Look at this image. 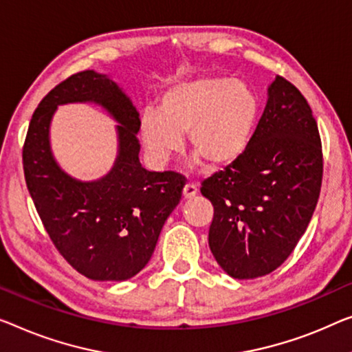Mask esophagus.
I'll use <instances>...</instances> for the list:
<instances>
[{"label":"esophagus","mask_w":352,"mask_h":352,"mask_svg":"<svg viewBox=\"0 0 352 352\" xmlns=\"http://www.w3.org/2000/svg\"><path fill=\"white\" fill-rule=\"evenodd\" d=\"M197 194V185L196 183H186L185 188H183V197L191 199Z\"/></svg>","instance_id":"1"}]
</instances>
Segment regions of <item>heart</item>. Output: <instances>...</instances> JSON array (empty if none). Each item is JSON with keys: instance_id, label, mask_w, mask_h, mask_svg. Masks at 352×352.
<instances>
[{"instance_id": "b5f03b06", "label": "heart", "mask_w": 352, "mask_h": 352, "mask_svg": "<svg viewBox=\"0 0 352 352\" xmlns=\"http://www.w3.org/2000/svg\"><path fill=\"white\" fill-rule=\"evenodd\" d=\"M259 117L261 98L250 83L202 76L167 88L160 110L144 112L140 135L153 160L164 162L183 148L188 134L192 153L221 169L245 155Z\"/></svg>"}]
</instances>
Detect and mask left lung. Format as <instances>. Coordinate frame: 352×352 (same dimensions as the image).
<instances>
[{
    "instance_id": "obj_1",
    "label": "left lung",
    "mask_w": 352,
    "mask_h": 352,
    "mask_svg": "<svg viewBox=\"0 0 352 352\" xmlns=\"http://www.w3.org/2000/svg\"><path fill=\"white\" fill-rule=\"evenodd\" d=\"M322 145L303 94L276 76L245 155L202 182L213 206L208 246L232 278L278 269L296 248L316 208Z\"/></svg>"
}]
</instances>
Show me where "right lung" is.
<instances>
[{
	"label": "right lung",
	"mask_w": 352,
	"mask_h": 352,
	"mask_svg": "<svg viewBox=\"0 0 352 352\" xmlns=\"http://www.w3.org/2000/svg\"><path fill=\"white\" fill-rule=\"evenodd\" d=\"M69 102L99 103L119 122V156L99 181H76L51 155V117ZM139 129L138 109L122 88L107 76L82 71L47 93L26 133L25 182L41 221L63 258L94 281H123L139 274L182 199L185 177L150 172L140 164Z\"/></svg>",
	"instance_id": "add662e5"
}]
</instances>
